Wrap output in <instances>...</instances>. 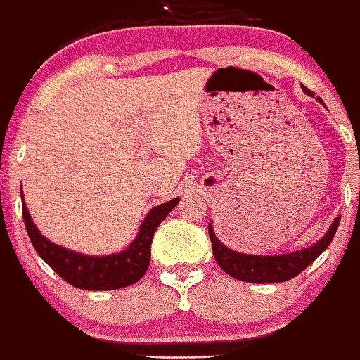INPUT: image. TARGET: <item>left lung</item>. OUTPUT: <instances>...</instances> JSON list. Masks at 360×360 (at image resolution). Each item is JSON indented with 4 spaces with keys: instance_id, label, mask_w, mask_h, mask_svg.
<instances>
[{
    "instance_id": "obj_1",
    "label": "left lung",
    "mask_w": 360,
    "mask_h": 360,
    "mask_svg": "<svg viewBox=\"0 0 360 360\" xmlns=\"http://www.w3.org/2000/svg\"><path fill=\"white\" fill-rule=\"evenodd\" d=\"M305 93L314 95L312 91H309L307 88L302 86ZM322 101L321 98H317ZM340 217H337L334 224L330 225V229L327 230V233L319 240L316 245L302 248V250L292 252V254H283V255H247V254H238V252L230 250L221 243L219 238L215 237L214 229L212 225H208V235H210L212 242V250H214V257L217 264L224 269V272H227L230 277L238 278L243 282H254V283H277V282H285L290 281L299 275L302 270H305L317 259L319 255L330 245L332 238L339 229Z\"/></svg>"
}]
</instances>
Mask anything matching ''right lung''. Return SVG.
Here are the masks:
<instances>
[{
  "label": "right lung",
  "mask_w": 360,
  "mask_h": 360,
  "mask_svg": "<svg viewBox=\"0 0 360 360\" xmlns=\"http://www.w3.org/2000/svg\"><path fill=\"white\" fill-rule=\"evenodd\" d=\"M176 203L179 198H173L152 208L141 224L139 237L131 242V245L120 254L105 257L82 255L51 243L34 227L25 202L23 220L34 250L70 285L85 290H115L131 285L143 277L150 265V248L155 230Z\"/></svg>",
  "instance_id": "obj_1"
}]
</instances>
